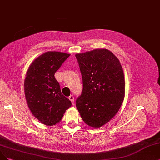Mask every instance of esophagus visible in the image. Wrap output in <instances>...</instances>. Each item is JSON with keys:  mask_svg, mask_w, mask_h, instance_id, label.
<instances>
[{"mask_svg": "<svg viewBox=\"0 0 160 160\" xmlns=\"http://www.w3.org/2000/svg\"><path fill=\"white\" fill-rule=\"evenodd\" d=\"M69 99L71 101V103H72V104L74 103V97H73V95H70L69 97Z\"/></svg>", "mask_w": 160, "mask_h": 160, "instance_id": "obj_1", "label": "esophagus"}]
</instances>
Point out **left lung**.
<instances>
[{"mask_svg": "<svg viewBox=\"0 0 160 160\" xmlns=\"http://www.w3.org/2000/svg\"><path fill=\"white\" fill-rule=\"evenodd\" d=\"M82 79L76 107L85 124L99 128L118 112L125 94L124 75L118 59L107 49L77 53Z\"/></svg>", "mask_w": 160, "mask_h": 160, "instance_id": "left-lung-1", "label": "left lung"}]
</instances>
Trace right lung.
I'll list each match as a JSON object with an SVG mask.
<instances>
[{
	"label": "right lung",
	"instance_id": "obj_1",
	"mask_svg": "<svg viewBox=\"0 0 160 160\" xmlns=\"http://www.w3.org/2000/svg\"><path fill=\"white\" fill-rule=\"evenodd\" d=\"M69 56L59 52H46L31 63L26 72L24 92L28 106L33 115L47 126L58 123L71 106L54 76Z\"/></svg>",
	"mask_w": 160,
	"mask_h": 160
}]
</instances>
